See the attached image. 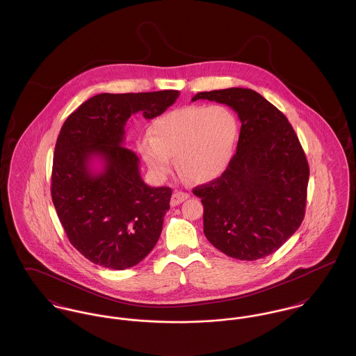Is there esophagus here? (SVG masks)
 <instances>
[{
  "mask_svg": "<svg viewBox=\"0 0 356 356\" xmlns=\"http://www.w3.org/2000/svg\"><path fill=\"white\" fill-rule=\"evenodd\" d=\"M189 197V195L186 192H181V191H176L173 195H172V199H170V205L175 207V205H179V204L186 202V199Z\"/></svg>",
  "mask_w": 356,
  "mask_h": 356,
  "instance_id": "obj_1",
  "label": "esophagus"
}]
</instances>
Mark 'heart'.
<instances>
[{"mask_svg": "<svg viewBox=\"0 0 356 356\" xmlns=\"http://www.w3.org/2000/svg\"><path fill=\"white\" fill-rule=\"evenodd\" d=\"M237 119L224 105H188L154 120L140 152L157 179L175 168L192 183H207L228 167L236 143Z\"/></svg>", "mask_w": 356, "mask_h": 356, "instance_id": "1", "label": "heart"}]
</instances>
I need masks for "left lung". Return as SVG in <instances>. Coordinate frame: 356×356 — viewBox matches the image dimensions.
I'll return each instance as SVG.
<instances>
[{"mask_svg":"<svg viewBox=\"0 0 356 356\" xmlns=\"http://www.w3.org/2000/svg\"><path fill=\"white\" fill-rule=\"evenodd\" d=\"M241 122L236 153L216 180L196 186L204 235L222 254L257 260L277 251L305 219L309 167L287 118L247 88L200 92Z\"/></svg>","mask_w":356,"mask_h":356,"instance_id":"8db88e82","label":"left lung"}]
</instances>
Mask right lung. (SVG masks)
<instances>
[{
    "label": "right lung",
    "instance_id": "obj_1",
    "mask_svg": "<svg viewBox=\"0 0 356 356\" xmlns=\"http://www.w3.org/2000/svg\"><path fill=\"white\" fill-rule=\"evenodd\" d=\"M179 96L102 93L65 120L54 148L51 200L70 244L92 263L131 268L156 245L172 189L143 181L137 154L124 147L125 124L137 112L160 116ZM95 159L100 170L92 168Z\"/></svg>",
    "mask_w": 356,
    "mask_h": 356
}]
</instances>
